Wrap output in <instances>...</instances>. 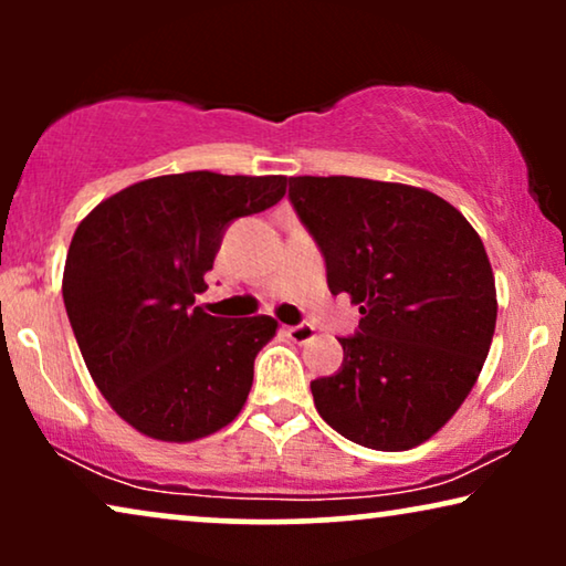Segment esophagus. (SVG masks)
Wrapping results in <instances>:
<instances>
[{"instance_id":"esophagus-1","label":"esophagus","mask_w":566,"mask_h":566,"mask_svg":"<svg viewBox=\"0 0 566 566\" xmlns=\"http://www.w3.org/2000/svg\"><path fill=\"white\" fill-rule=\"evenodd\" d=\"M285 332H289V337L293 339V343H308V339H312L314 335H316V329H314V324H308V322H301V324H293V327H285Z\"/></svg>"}]
</instances>
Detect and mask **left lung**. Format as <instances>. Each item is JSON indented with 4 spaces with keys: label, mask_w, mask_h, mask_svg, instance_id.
I'll list each match as a JSON object with an SVG mask.
<instances>
[{
    "label": "left lung",
    "mask_w": 566,
    "mask_h": 566,
    "mask_svg": "<svg viewBox=\"0 0 566 566\" xmlns=\"http://www.w3.org/2000/svg\"><path fill=\"white\" fill-rule=\"evenodd\" d=\"M289 200L360 304L343 366L312 381L316 412L353 443L407 451L443 428L490 353L497 293L471 223L436 192L366 177H291Z\"/></svg>",
    "instance_id": "obj_1"
}]
</instances>
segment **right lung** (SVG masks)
<instances>
[{
	"label": "right lung",
	"instance_id": "add662e5",
	"mask_svg": "<svg viewBox=\"0 0 566 566\" xmlns=\"http://www.w3.org/2000/svg\"><path fill=\"white\" fill-rule=\"evenodd\" d=\"M285 177L185 172L115 192L69 244L64 306L92 381L144 436L188 443L244 407L270 316L196 306L227 229L275 206Z\"/></svg>",
	"mask_w": 566,
	"mask_h": 566
}]
</instances>
